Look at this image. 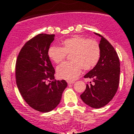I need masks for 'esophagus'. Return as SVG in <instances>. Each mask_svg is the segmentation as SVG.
I'll return each mask as SVG.
<instances>
[{
	"mask_svg": "<svg viewBox=\"0 0 134 134\" xmlns=\"http://www.w3.org/2000/svg\"><path fill=\"white\" fill-rule=\"evenodd\" d=\"M75 82L74 81H67V83H68V84H74Z\"/></svg>",
	"mask_w": 134,
	"mask_h": 134,
	"instance_id": "esophagus-1",
	"label": "esophagus"
}]
</instances>
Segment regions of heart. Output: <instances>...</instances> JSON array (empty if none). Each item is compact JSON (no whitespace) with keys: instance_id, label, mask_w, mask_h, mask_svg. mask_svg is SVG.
Masks as SVG:
<instances>
[{"instance_id":"obj_1","label":"heart","mask_w":134,"mask_h":134,"mask_svg":"<svg viewBox=\"0 0 134 134\" xmlns=\"http://www.w3.org/2000/svg\"><path fill=\"white\" fill-rule=\"evenodd\" d=\"M101 50L98 42L93 39L80 36H73L64 40L62 47L52 46L48 55L55 64L61 62L67 54H70V62H64L57 68L59 78L67 81L76 79L81 69L87 70L93 69L99 61Z\"/></svg>"}]
</instances>
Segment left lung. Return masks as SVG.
I'll list each match as a JSON object with an SVG mask.
<instances>
[{"label": "left lung", "mask_w": 134, "mask_h": 134, "mask_svg": "<svg viewBox=\"0 0 134 134\" xmlns=\"http://www.w3.org/2000/svg\"><path fill=\"white\" fill-rule=\"evenodd\" d=\"M101 53L95 67L84 76L93 79L94 84H86V90L81 95L83 102L93 108H100L108 103L117 91L119 85L120 64L113 46L98 33Z\"/></svg>", "instance_id": "obj_1"}]
</instances>
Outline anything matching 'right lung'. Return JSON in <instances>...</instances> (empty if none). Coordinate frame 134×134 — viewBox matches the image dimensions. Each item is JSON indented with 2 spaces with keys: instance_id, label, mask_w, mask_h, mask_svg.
Masks as SVG:
<instances>
[{
  "instance_id": "add662e5",
  "label": "right lung",
  "mask_w": 134,
  "mask_h": 134,
  "mask_svg": "<svg viewBox=\"0 0 134 134\" xmlns=\"http://www.w3.org/2000/svg\"><path fill=\"white\" fill-rule=\"evenodd\" d=\"M54 38L55 35H36L23 46L16 60V84L21 96L32 108L43 113L57 107L67 86L65 80L55 79L48 55ZM47 80L51 82L47 84Z\"/></svg>"
}]
</instances>
